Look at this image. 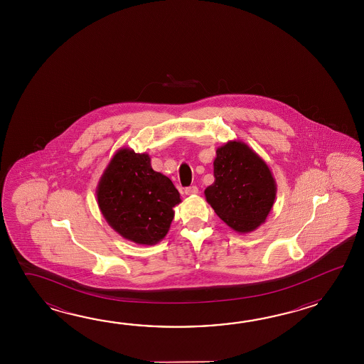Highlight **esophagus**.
I'll use <instances>...</instances> for the list:
<instances>
[{
    "mask_svg": "<svg viewBox=\"0 0 364 364\" xmlns=\"http://www.w3.org/2000/svg\"><path fill=\"white\" fill-rule=\"evenodd\" d=\"M199 193V190H198V187L196 186H191V187H187L185 190L186 195H196V193Z\"/></svg>",
    "mask_w": 364,
    "mask_h": 364,
    "instance_id": "esophagus-1",
    "label": "esophagus"
}]
</instances>
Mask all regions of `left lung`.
Instances as JSON below:
<instances>
[{
    "instance_id": "obj_1",
    "label": "left lung",
    "mask_w": 364,
    "mask_h": 364,
    "mask_svg": "<svg viewBox=\"0 0 364 364\" xmlns=\"http://www.w3.org/2000/svg\"><path fill=\"white\" fill-rule=\"evenodd\" d=\"M213 176L215 182L204 195L225 224L246 234L265 223L277 185L267 163L252 148L240 140L217 148Z\"/></svg>"
}]
</instances>
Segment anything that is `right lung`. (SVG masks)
Returning <instances> with one entry per match:
<instances>
[{
  "instance_id": "1",
  "label": "right lung",
  "mask_w": 364,
  "mask_h": 364,
  "mask_svg": "<svg viewBox=\"0 0 364 364\" xmlns=\"http://www.w3.org/2000/svg\"><path fill=\"white\" fill-rule=\"evenodd\" d=\"M97 204L109 226L124 240L156 245L169 232L181 195L171 179L151 166L148 154L121 148L96 187Z\"/></svg>"
}]
</instances>
